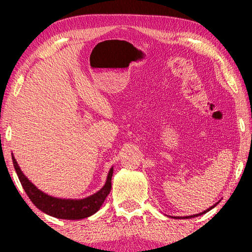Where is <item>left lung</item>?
I'll return each mask as SVG.
<instances>
[{
    "label": "left lung",
    "instance_id": "8db88e82",
    "mask_svg": "<svg viewBox=\"0 0 252 252\" xmlns=\"http://www.w3.org/2000/svg\"><path fill=\"white\" fill-rule=\"evenodd\" d=\"M216 205H213V206H211V208L210 209H208L206 210V211H204V212H202V213H199V215H194V216H189V217H184V218H187V219H189V218H194V217H197V216H201V215H203V213H205V212H208V211H210V210H211L212 208H215Z\"/></svg>",
    "mask_w": 252,
    "mask_h": 252
}]
</instances>
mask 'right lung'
Here are the masks:
<instances>
[{
  "label": "right lung",
  "mask_w": 252,
  "mask_h": 252,
  "mask_svg": "<svg viewBox=\"0 0 252 252\" xmlns=\"http://www.w3.org/2000/svg\"><path fill=\"white\" fill-rule=\"evenodd\" d=\"M13 166L18 175L20 184H22L24 190L29 196V198L32 201L34 205L41 211L47 213V215L56 217L60 219H67V220H77L84 219L87 217L94 215L98 209L101 208L103 202L105 201L106 196L109 195L111 190V178L113 170L111 168L109 172L108 180L101 190L96 192V194L89 196L84 199H62L55 198L51 196H48L44 192L40 191L32 182H30L17 164L15 158L12 157Z\"/></svg>",
  "instance_id": "obj_1"
}]
</instances>
